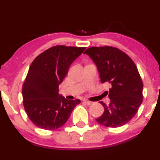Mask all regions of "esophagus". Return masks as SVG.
<instances>
[{"label": "esophagus", "instance_id": "esophagus-1", "mask_svg": "<svg viewBox=\"0 0 160 160\" xmlns=\"http://www.w3.org/2000/svg\"><path fill=\"white\" fill-rule=\"evenodd\" d=\"M83 102H84V103H85V104L88 106L92 104V103H93V102H90V101H88V100H83Z\"/></svg>", "mask_w": 160, "mask_h": 160}]
</instances>
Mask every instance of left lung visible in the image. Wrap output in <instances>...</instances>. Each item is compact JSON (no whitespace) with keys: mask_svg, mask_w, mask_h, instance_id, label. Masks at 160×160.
<instances>
[{"mask_svg":"<svg viewBox=\"0 0 160 160\" xmlns=\"http://www.w3.org/2000/svg\"><path fill=\"white\" fill-rule=\"evenodd\" d=\"M84 53L96 64L101 82L111 85L109 91H106L109 104L100 102L104 112L96 120L109 128L125 125L143 102V82L136 64L125 53L114 47H91Z\"/></svg>","mask_w":160,"mask_h":160,"instance_id":"1","label":"left lung"}]
</instances>
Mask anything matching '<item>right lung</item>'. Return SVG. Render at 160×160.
I'll list each match as a JSON object with an SVG mask.
<instances>
[{"label": "right lung", "instance_id": "obj_1", "mask_svg": "<svg viewBox=\"0 0 160 160\" xmlns=\"http://www.w3.org/2000/svg\"><path fill=\"white\" fill-rule=\"evenodd\" d=\"M85 47L56 46L47 49L31 64L22 86L24 109L37 127L52 130L64 125L80 100H67L58 85Z\"/></svg>", "mask_w": 160, "mask_h": 160}]
</instances>
